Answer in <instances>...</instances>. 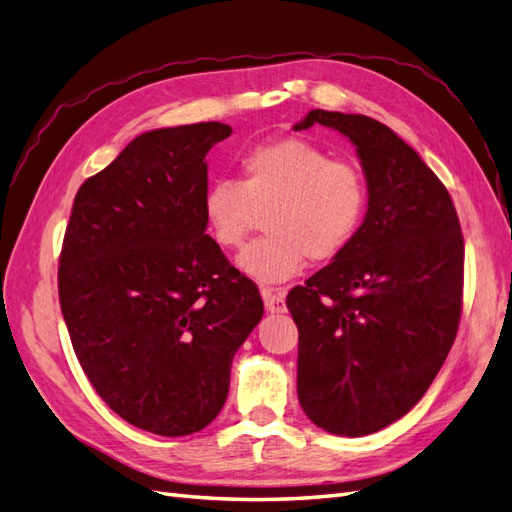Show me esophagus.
I'll use <instances>...</instances> for the list:
<instances>
[{"label": "esophagus", "mask_w": 512, "mask_h": 512, "mask_svg": "<svg viewBox=\"0 0 512 512\" xmlns=\"http://www.w3.org/2000/svg\"><path fill=\"white\" fill-rule=\"evenodd\" d=\"M260 294H262V301H265L267 312H271V314L286 312V294H284V290L262 288Z\"/></svg>", "instance_id": "1"}]
</instances>
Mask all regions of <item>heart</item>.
Segmentation results:
<instances>
[{
    "mask_svg": "<svg viewBox=\"0 0 512 512\" xmlns=\"http://www.w3.org/2000/svg\"><path fill=\"white\" fill-rule=\"evenodd\" d=\"M365 209L361 170L331 160L303 138H280L247 151L239 181H215L203 198L211 237L226 250L243 245L256 211H269V235L247 245L237 258L239 269L260 284L290 280L309 258H337L359 232Z\"/></svg>",
    "mask_w": 512,
    "mask_h": 512,
    "instance_id": "b5f03b06",
    "label": "heart"
}]
</instances>
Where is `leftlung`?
<instances>
[{"label": "left lung", "instance_id": "1", "mask_svg": "<svg viewBox=\"0 0 512 512\" xmlns=\"http://www.w3.org/2000/svg\"><path fill=\"white\" fill-rule=\"evenodd\" d=\"M350 138L367 213L346 250L294 286L297 393L309 421L359 438L408 414L451 350L463 297V237L451 196L421 156L365 115L309 111Z\"/></svg>", "mask_w": 512, "mask_h": 512}]
</instances>
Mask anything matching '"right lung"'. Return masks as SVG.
<instances>
[{"label": "right lung", "mask_w": 512, "mask_h": 512, "mask_svg": "<svg viewBox=\"0 0 512 512\" xmlns=\"http://www.w3.org/2000/svg\"><path fill=\"white\" fill-rule=\"evenodd\" d=\"M220 121L151 130L76 192L59 256V305L85 376L123 421L158 436L207 427L260 292L207 230L209 149Z\"/></svg>", "instance_id": "add662e5"}]
</instances>
